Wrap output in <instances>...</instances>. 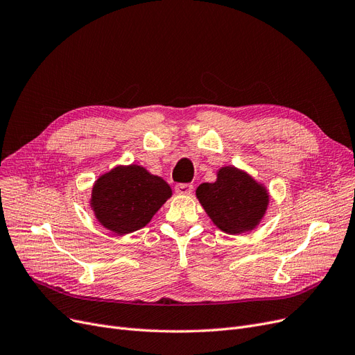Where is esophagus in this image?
<instances>
[{
    "label": "esophagus",
    "mask_w": 355,
    "mask_h": 355,
    "mask_svg": "<svg viewBox=\"0 0 355 355\" xmlns=\"http://www.w3.org/2000/svg\"><path fill=\"white\" fill-rule=\"evenodd\" d=\"M175 191L179 195H191L193 191V185L192 183H179V185L175 187Z\"/></svg>",
    "instance_id": "34e87169"
}]
</instances>
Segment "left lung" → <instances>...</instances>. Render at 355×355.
Segmentation results:
<instances>
[{"label": "left lung", "mask_w": 355, "mask_h": 355, "mask_svg": "<svg viewBox=\"0 0 355 355\" xmlns=\"http://www.w3.org/2000/svg\"><path fill=\"white\" fill-rule=\"evenodd\" d=\"M205 212L220 230L240 234L254 229L262 220L269 195L266 189L236 167H221L214 183H202L196 189Z\"/></svg>", "instance_id": "8db88e82"}]
</instances>
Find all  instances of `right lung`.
Returning a JSON list of instances; mask_svg holds the SVG:
<instances>
[{"mask_svg": "<svg viewBox=\"0 0 355 355\" xmlns=\"http://www.w3.org/2000/svg\"><path fill=\"white\" fill-rule=\"evenodd\" d=\"M172 196L167 183L144 167L118 166L102 175L92 191V208L103 227L116 234L143 229Z\"/></svg>", "mask_w": 355, "mask_h": 355, "instance_id": "right-lung-1", "label": "right lung"}]
</instances>
